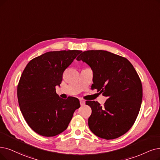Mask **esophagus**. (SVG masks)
Returning <instances> with one entry per match:
<instances>
[{"label": "esophagus", "mask_w": 160, "mask_h": 160, "mask_svg": "<svg viewBox=\"0 0 160 160\" xmlns=\"http://www.w3.org/2000/svg\"><path fill=\"white\" fill-rule=\"evenodd\" d=\"M85 104V102L84 100H80V104H81V106H84Z\"/></svg>", "instance_id": "1"}]
</instances>
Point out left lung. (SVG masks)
I'll return each mask as SVG.
<instances>
[{
    "instance_id": "left-lung-1",
    "label": "left lung",
    "mask_w": 160,
    "mask_h": 160,
    "mask_svg": "<svg viewBox=\"0 0 160 160\" xmlns=\"http://www.w3.org/2000/svg\"><path fill=\"white\" fill-rule=\"evenodd\" d=\"M77 60L91 68V89L108 98L104 106L86 101L92 109L88 120L91 131L106 140L124 135L135 123L142 100V86L135 69L124 57L105 50L85 51Z\"/></svg>"
}]
</instances>
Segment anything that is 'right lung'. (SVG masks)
I'll return each mask as SVG.
<instances>
[{
	"mask_svg": "<svg viewBox=\"0 0 160 160\" xmlns=\"http://www.w3.org/2000/svg\"><path fill=\"white\" fill-rule=\"evenodd\" d=\"M81 52L51 51L32 59L25 68L18 85V103L25 121L39 135L54 137L64 131L80 107L78 98L59 97L56 87Z\"/></svg>",
	"mask_w": 160,
	"mask_h": 160,
	"instance_id": "right-lung-1",
	"label": "right lung"
}]
</instances>
